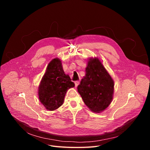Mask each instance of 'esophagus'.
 I'll return each mask as SVG.
<instances>
[{
    "label": "esophagus",
    "mask_w": 150,
    "mask_h": 150,
    "mask_svg": "<svg viewBox=\"0 0 150 150\" xmlns=\"http://www.w3.org/2000/svg\"><path fill=\"white\" fill-rule=\"evenodd\" d=\"M80 84V81H76L75 82V87H77V86L79 85Z\"/></svg>",
    "instance_id": "34e87169"
}]
</instances>
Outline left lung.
Listing matches in <instances>:
<instances>
[{
	"instance_id": "8db88e82",
	"label": "left lung",
	"mask_w": 150,
	"mask_h": 150,
	"mask_svg": "<svg viewBox=\"0 0 150 150\" xmlns=\"http://www.w3.org/2000/svg\"><path fill=\"white\" fill-rule=\"evenodd\" d=\"M114 81L98 58H90L86 75L78 86L84 103L92 111L100 112L111 103Z\"/></svg>"
}]
</instances>
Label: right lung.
<instances>
[{
    "instance_id": "right-lung-1",
    "label": "right lung",
    "mask_w": 150,
    "mask_h": 150,
    "mask_svg": "<svg viewBox=\"0 0 150 150\" xmlns=\"http://www.w3.org/2000/svg\"><path fill=\"white\" fill-rule=\"evenodd\" d=\"M74 86L70 76L64 74L61 60L54 58L47 66L39 85V100L46 109L54 111L63 104L67 91Z\"/></svg>"
}]
</instances>
